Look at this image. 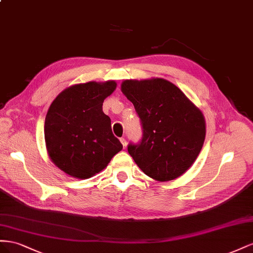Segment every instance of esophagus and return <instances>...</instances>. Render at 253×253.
Wrapping results in <instances>:
<instances>
[{
    "instance_id": "1",
    "label": "esophagus",
    "mask_w": 253,
    "mask_h": 253,
    "mask_svg": "<svg viewBox=\"0 0 253 253\" xmlns=\"http://www.w3.org/2000/svg\"><path fill=\"white\" fill-rule=\"evenodd\" d=\"M121 143L123 144V147H124V148L127 146V141H126L125 138H122L121 139Z\"/></svg>"
}]
</instances>
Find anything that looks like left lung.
Returning a JSON list of instances; mask_svg holds the SVG:
<instances>
[{
  "instance_id": "1",
  "label": "left lung",
  "mask_w": 253,
  "mask_h": 253,
  "mask_svg": "<svg viewBox=\"0 0 253 253\" xmlns=\"http://www.w3.org/2000/svg\"><path fill=\"white\" fill-rule=\"evenodd\" d=\"M121 90L141 120L142 140L128 153L148 177L169 181L189 169L206 138L204 114L178 86L163 78L128 79Z\"/></svg>"
}]
</instances>
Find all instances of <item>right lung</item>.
I'll use <instances>...</instances> for the list:
<instances>
[{
  "label": "right lung",
  "instance_id": "add662e5",
  "mask_svg": "<svg viewBox=\"0 0 253 253\" xmlns=\"http://www.w3.org/2000/svg\"><path fill=\"white\" fill-rule=\"evenodd\" d=\"M117 83L89 82L64 89L50 104L44 139L52 162L66 174L88 179L102 171L123 145L111 130L103 103Z\"/></svg>",
  "mask_w": 253,
  "mask_h": 253
}]
</instances>
